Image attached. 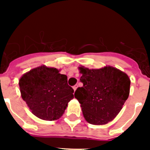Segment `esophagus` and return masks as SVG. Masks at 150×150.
Returning a JSON list of instances; mask_svg holds the SVG:
<instances>
[{"instance_id": "obj_1", "label": "esophagus", "mask_w": 150, "mask_h": 150, "mask_svg": "<svg viewBox=\"0 0 150 150\" xmlns=\"http://www.w3.org/2000/svg\"><path fill=\"white\" fill-rule=\"evenodd\" d=\"M77 87H78L77 85H75V86H73V88H74V91H76V89L77 88Z\"/></svg>"}]
</instances>
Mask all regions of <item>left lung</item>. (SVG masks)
I'll return each mask as SVG.
<instances>
[{
  "instance_id": "1",
  "label": "left lung",
  "mask_w": 150,
  "mask_h": 150,
  "mask_svg": "<svg viewBox=\"0 0 150 150\" xmlns=\"http://www.w3.org/2000/svg\"><path fill=\"white\" fill-rule=\"evenodd\" d=\"M82 74L74 96L80 103L85 120L92 125H105L120 112L130 92L131 81L125 73L116 67L100 69L79 67Z\"/></svg>"
}]
</instances>
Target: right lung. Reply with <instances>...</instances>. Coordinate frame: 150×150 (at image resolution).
Instances as JSON below:
<instances>
[{
	"instance_id": "1",
	"label": "right lung",
	"mask_w": 150,
	"mask_h": 150,
	"mask_svg": "<svg viewBox=\"0 0 150 150\" xmlns=\"http://www.w3.org/2000/svg\"><path fill=\"white\" fill-rule=\"evenodd\" d=\"M22 98L34 116L41 120H59L74 98L67 76L55 67L40 66L27 72L18 82Z\"/></svg>"
}]
</instances>
